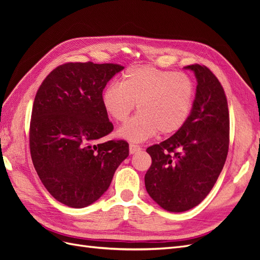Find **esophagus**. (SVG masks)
I'll use <instances>...</instances> for the list:
<instances>
[{"label": "esophagus", "instance_id": "obj_1", "mask_svg": "<svg viewBox=\"0 0 260 260\" xmlns=\"http://www.w3.org/2000/svg\"><path fill=\"white\" fill-rule=\"evenodd\" d=\"M140 149H141V147L139 145H137V144H132V143L129 144V152H130V154H136V153H138L140 151Z\"/></svg>", "mask_w": 260, "mask_h": 260}]
</instances>
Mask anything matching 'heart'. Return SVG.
Wrapping results in <instances>:
<instances>
[{
	"label": "heart",
	"instance_id": "heart-1",
	"mask_svg": "<svg viewBox=\"0 0 260 260\" xmlns=\"http://www.w3.org/2000/svg\"><path fill=\"white\" fill-rule=\"evenodd\" d=\"M195 85L188 76L152 66L130 67L120 84L104 90L102 101L107 114L118 122L128 119L136 107L139 114L118 130V136L131 142H142L155 136L179 131L191 115Z\"/></svg>",
	"mask_w": 260,
	"mask_h": 260
}]
</instances>
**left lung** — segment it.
Masks as SVG:
<instances>
[{
  "mask_svg": "<svg viewBox=\"0 0 260 260\" xmlns=\"http://www.w3.org/2000/svg\"><path fill=\"white\" fill-rule=\"evenodd\" d=\"M198 85L185 124L146 152L152 165L144 177L152 200L167 211L182 212L206 198L215 185L229 149V111L222 85L210 70L190 65Z\"/></svg>",
  "mask_w": 260,
  "mask_h": 260,
  "instance_id": "left-lung-1",
  "label": "left lung"
}]
</instances>
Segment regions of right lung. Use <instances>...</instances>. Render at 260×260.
<instances>
[{"label":"right lung","mask_w":260,"mask_h":260,"mask_svg":"<svg viewBox=\"0 0 260 260\" xmlns=\"http://www.w3.org/2000/svg\"><path fill=\"white\" fill-rule=\"evenodd\" d=\"M124 67L67 62L45 78L35 99L30 153L37 174L55 200L73 208L96 202L129 156L123 140L99 143L114 129L102 94Z\"/></svg>","instance_id":"1"}]
</instances>
